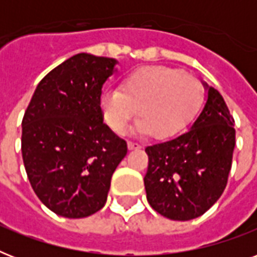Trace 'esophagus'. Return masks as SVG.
<instances>
[{
  "label": "esophagus",
  "mask_w": 257,
  "mask_h": 257,
  "mask_svg": "<svg viewBox=\"0 0 257 257\" xmlns=\"http://www.w3.org/2000/svg\"><path fill=\"white\" fill-rule=\"evenodd\" d=\"M141 145L137 144V143H132V141H128V149L129 151H135V149H140Z\"/></svg>",
  "instance_id": "obj_1"
}]
</instances>
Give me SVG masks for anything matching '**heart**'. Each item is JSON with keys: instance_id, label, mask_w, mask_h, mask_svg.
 <instances>
[{"instance_id": "heart-1", "label": "heart", "mask_w": 257, "mask_h": 257, "mask_svg": "<svg viewBox=\"0 0 257 257\" xmlns=\"http://www.w3.org/2000/svg\"><path fill=\"white\" fill-rule=\"evenodd\" d=\"M204 100L199 78L168 66H145L122 80L120 89H106L100 97L105 122L121 133L137 116L135 132L157 139L179 136L197 116Z\"/></svg>"}]
</instances>
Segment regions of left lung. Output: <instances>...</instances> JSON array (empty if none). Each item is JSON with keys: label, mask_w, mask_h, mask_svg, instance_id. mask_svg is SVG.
<instances>
[{"label": "left lung", "mask_w": 257, "mask_h": 257, "mask_svg": "<svg viewBox=\"0 0 257 257\" xmlns=\"http://www.w3.org/2000/svg\"><path fill=\"white\" fill-rule=\"evenodd\" d=\"M203 85L207 101L189 131L145 148L147 199L171 220L187 221L205 213L224 192L231 171L235 121L223 96L207 82Z\"/></svg>", "instance_id": "8db88e82"}]
</instances>
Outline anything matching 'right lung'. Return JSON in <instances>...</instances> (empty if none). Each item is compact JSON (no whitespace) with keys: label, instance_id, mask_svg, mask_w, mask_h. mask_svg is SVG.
<instances>
[{"label":"right lung","instance_id":"1","mask_svg":"<svg viewBox=\"0 0 257 257\" xmlns=\"http://www.w3.org/2000/svg\"><path fill=\"white\" fill-rule=\"evenodd\" d=\"M117 60L78 53L46 74L22 118L21 151L30 185L58 216L81 219L106 203L128 147L102 122L101 88Z\"/></svg>","mask_w":257,"mask_h":257}]
</instances>
